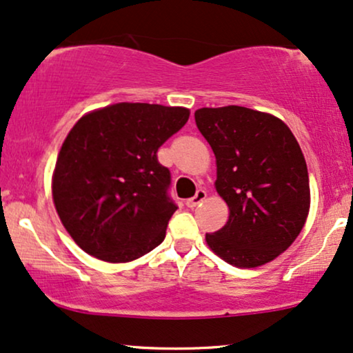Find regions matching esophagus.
I'll return each mask as SVG.
<instances>
[{"label": "esophagus", "instance_id": "obj_1", "mask_svg": "<svg viewBox=\"0 0 353 353\" xmlns=\"http://www.w3.org/2000/svg\"><path fill=\"white\" fill-rule=\"evenodd\" d=\"M205 197H207V192H205V190H202V189H200V190H197V194H195V195H194V197H192V199H189V200H187V202H185V205H187V207H189V208H195V207H197V205H199V203H202V202H203V200H205Z\"/></svg>", "mask_w": 353, "mask_h": 353}]
</instances>
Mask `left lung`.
<instances>
[{
    "instance_id": "left-lung-1",
    "label": "left lung",
    "mask_w": 353,
    "mask_h": 353,
    "mask_svg": "<svg viewBox=\"0 0 353 353\" xmlns=\"http://www.w3.org/2000/svg\"><path fill=\"white\" fill-rule=\"evenodd\" d=\"M216 158V192L226 225L205 239L236 267L274 261L296 239L310 212V177L296 138L282 120L248 107L195 110Z\"/></svg>"
}]
</instances>
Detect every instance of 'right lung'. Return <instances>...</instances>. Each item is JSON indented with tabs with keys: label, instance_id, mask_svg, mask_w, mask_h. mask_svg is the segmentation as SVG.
Returning a JSON list of instances; mask_svg holds the SVG:
<instances>
[{
	"label": "right lung",
	"instance_id": "add662e5",
	"mask_svg": "<svg viewBox=\"0 0 353 353\" xmlns=\"http://www.w3.org/2000/svg\"><path fill=\"white\" fill-rule=\"evenodd\" d=\"M189 109L120 102L71 128L53 174V202L83 251L130 262L164 241L177 205L158 150L189 120Z\"/></svg>",
	"mask_w": 353,
	"mask_h": 353
}]
</instances>
